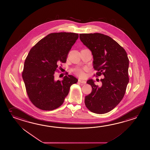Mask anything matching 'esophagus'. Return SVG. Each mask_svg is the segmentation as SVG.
<instances>
[{"label":"esophagus","mask_w":150,"mask_h":150,"mask_svg":"<svg viewBox=\"0 0 150 150\" xmlns=\"http://www.w3.org/2000/svg\"><path fill=\"white\" fill-rule=\"evenodd\" d=\"M78 81H79V82L82 83H86V81L80 79H79Z\"/></svg>","instance_id":"1"}]
</instances>
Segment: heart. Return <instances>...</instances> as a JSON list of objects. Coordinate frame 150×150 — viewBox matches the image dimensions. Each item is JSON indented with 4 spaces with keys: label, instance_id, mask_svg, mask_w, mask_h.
<instances>
[{
    "label": "heart",
    "instance_id": "heart-1",
    "mask_svg": "<svg viewBox=\"0 0 150 150\" xmlns=\"http://www.w3.org/2000/svg\"><path fill=\"white\" fill-rule=\"evenodd\" d=\"M74 72H75L77 75L80 76H82L83 75V71H82V70H81V69H76V70H74Z\"/></svg>",
    "mask_w": 150,
    "mask_h": 150
}]
</instances>
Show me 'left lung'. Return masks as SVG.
<instances>
[{
  "label": "left lung",
  "instance_id": "left-lung-1",
  "mask_svg": "<svg viewBox=\"0 0 150 150\" xmlns=\"http://www.w3.org/2000/svg\"><path fill=\"white\" fill-rule=\"evenodd\" d=\"M80 39L91 51L96 76L103 74L102 86L88 80L91 93L85 96L86 106L91 111L104 114L111 111L123 98L129 82V59L126 50L108 35L100 33H82Z\"/></svg>",
  "mask_w": 150,
  "mask_h": 150
}]
</instances>
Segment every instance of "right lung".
Returning a JSON list of instances; mask_svg holds the SVG:
<instances>
[{
    "mask_svg": "<svg viewBox=\"0 0 150 150\" xmlns=\"http://www.w3.org/2000/svg\"><path fill=\"white\" fill-rule=\"evenodd\" d=\"M78 33H52L39 41L30 50L25 60L22 78L31 102L39 109L50 111L64 102L71 86L78 79L65 76L62 81L54 79L61 63H65Z\"/></svg>",
    "mask_w": 150,
    "mask_h": 150,
    "instance_id": "right-lung-1",
    "label": "right lung"
}]
</instances>
